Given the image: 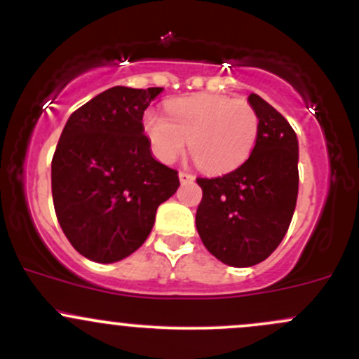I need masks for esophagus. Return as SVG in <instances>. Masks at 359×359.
<instances>
[{
  "instance_id": "esophagus-1",
  "label": "esophagus",
  "mask_w": 359,
  "mask_h": 359,
  "mask_svg": "<svg viewBox=\"0 0 359 359\" xmlns=\"http://www.w3.org/2000/svg\"><path fill=\"white\" fill-rule=\"evenodd\" d=\"M179 179L182 184L194 182V175H191V173H187V172H179Z\"/></svg>"
}]
</instances>
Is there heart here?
I'll return each mask as SVG.
<instances>
[{"label": "heart", "instance_id": "1", "mask_svg": "<svg viewBox=\"0 0 359 359\" xmlns=\"http://www.w3.org/2000/svg\"><path fill=\"white\" fill-rule=\"evenodd\" d=\"M167 116L149 110L143 129L160 161L173 163L187 147L201 170L226 173L250 156L259 136V114L245 98L194 95L168 102Z\"/></svg>", "mask_w": 359, "mask_h": 359}]
</instances>
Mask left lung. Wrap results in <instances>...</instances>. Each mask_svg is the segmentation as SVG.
Returning a JSON list of instances; mask_svg holds the SVG:
<instances>
[{
    "label": "left lung",
    "instance_id": "obj_1",
    "mask_svg": "<svg viewBox=\"0 0 359 359\" xmlns=\"http://www.w3.org/2000/svg\"><path fill=\"white\" fill-rule=\"evenodd\" d=\"M249 102L259 114L250 156L222 177L196 182L203 189L196 228L204 247L233 267L266 261L288 231L298 196V140L290 122L261 97Z\"/></svg>",
    "mask_w": 359,
    "mask_h": 359
}]
</instances>
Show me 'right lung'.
I'll return each instance as SVG.
<instances>
[{
    "label": "right lung",
    "instance_id": "obj_1",
    "mask_svg": "<svg viewBox=\"0 0 359 359\" xmlns=\"http://www.w3.org/2000/svg\"><path fill=\"white\" fill-rule=\"evenodd\" d=\"M163 88L114 86L74 110L50 165L57 222L86 259L117 262L140 249L179 172L151 156L143 114Z\"/></svg>",
    "mask_w": 359,
    "mask_h": 359
}]
</instances>
